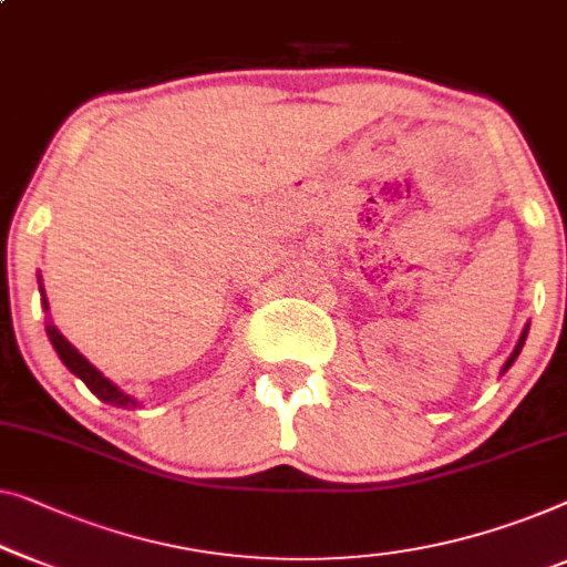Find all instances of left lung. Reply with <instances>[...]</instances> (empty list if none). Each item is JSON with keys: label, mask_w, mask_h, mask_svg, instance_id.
I'll list each match as a JSON object with an SVG mask.
<instances>
[{"label": "left lung", "mask_w": 567, "mask_h": 567, "mask_svg": "<svg viewBox=\"0 0 567 567\" xmlns=\"http://www.w3.org/2000/svg\"><path fill=\"white\" fill-rule=\"evenodd\" d=\"M527 332H529V322L524 324V330H522V334H519V340H516V344H514V350H512V355L506 358V363L502 365V375L508 371V368L514 365V360L519 358V352H522V348H524V340H527Z\"/></svg>", "instance_id": "1"}]
</instances>
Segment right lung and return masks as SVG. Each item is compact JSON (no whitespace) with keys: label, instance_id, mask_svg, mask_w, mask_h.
<instances>
[{"label":"right lung","instance_id":"right-lung-1","mask_svg":"<svg viewBox=\"0 0 567 567\" xmlns=\"http://www.w3.org/2000/svg\"><path fill=\"white\" fill-rule=\"evenodd\" d=\"M38 284H40V303H43V311L48 315L51 303H48L45 289H43V278H40V274H38ZM45 332H48V340H51L55 352H59V358L63 360V365L69 368V371L76 375V379L84 381L86 389L92 391L96 399H102V401H106V404L120 406V409L141 406V401H137L135 396H130L127 391H122L117 383H112L110 379H106L100 368H94L92 363H89V360L81 355V352L73 348L69 340L63 338V334L59 332V327L51 322V317H45Z\"/></svg>","mask_w":567,"mask_h":567}]
</instances>
